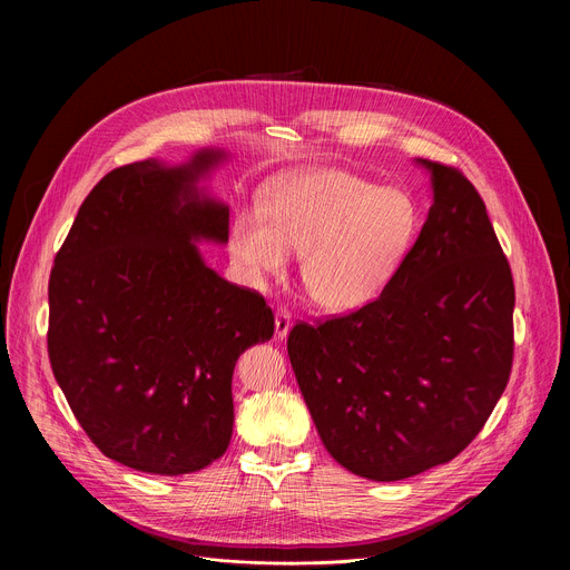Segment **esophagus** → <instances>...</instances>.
<instances>
[{
	"label": "esophagus",
	"mask_w": 570,
	"mask_h": 570,
	"mask_svg": "<svg viewBox=\"0 0 570 570\" xmlns=\"http://www.w3.org/2000/svg\"><path fill=\"white\" fill-rule=\"evenodd\" d=\"M291 314H288V309H277V314H275V335L279 337V340H284L286 335H288V331H291Z\"/></svg>",
	"instance_id": "esophagus-1"
}]
</instances>
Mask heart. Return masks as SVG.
<instances>
[{
  "instance_id": "b5f03b06",
  "label": "heart",
  "mask_w": 570,
  "mask_h": 570,
  "mask_svg": "<svg viewBox=\"0 0 570 570\" xmlns=\"http://www.w3.org/2000/svg\"><path fill=\"white\" fill-rule=\"evenodd\" d=\"M415 205L402 189L348 170L295 173L269 185L263 209H239L228 249L254 279L282 275L303 254V284L325 309H355L385 288L415 235Z\"/></svg>"
}]
</instances>
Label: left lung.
Segmentation results:
<instances>
[{
    "label": "left lung",
    "instance_id": "obj_1",
    "mask_svg": "<svg viewBox=\"0 0 570 570\" xmlns=\"http://www.w3.org/2000/svg\"><path fill=\"white\" fill-rule=\"evenodd\" d=\"M432 173L434 205L376 301L295 323L288 357L318 436L344 469L402 481L483 430L513 367L515 286L481 194Z\"/></svg>",
    "mask_w": 570,
    "mask_h": 570
}]
</instances>
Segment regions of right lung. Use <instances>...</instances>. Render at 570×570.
Returning a JSON list of instances; mask_svg holds the SVG:
<instances>
[{
	"label": "right lung",
	"instance_id": "obj_1",
	"mask_svg": "<svg viewBox=\"0 0 570 570\" xmlns=\"http://www.w3.org/2000/svg\"><path fill=\"white\" fill-rule=\"evenodd\" d=\"M222 157L110 170L55 256L52 374L85 434L136 471L179 475L219 460L237 357L275 333L265 297L222 279L194 245L228 239V207L196 191Z\"/></svg>",
	"mask_w": 570,
	"mask_h": 570
}]
</instances>
